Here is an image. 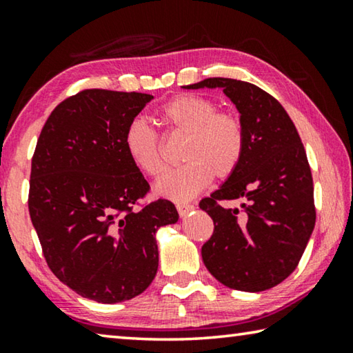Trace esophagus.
Wrapping results in <instances>:
<instances>
[{"label": "esophagus", "mask_w": 353, "mask_h": 353, "mask_svg": "<svg viewBox=\"0 0 353 353\" xmlns=\"http://www.w3.org/2000/svg\"><path fill=\"white\" fill-rule=\"evenodd\" d=\"M176 207H177V212H179V215L181 216H185L188 212H192L193 209H194V205H192V204H185V203H177L176 204Z\"/></svg>", "instance_id": "1"}]
</instances>
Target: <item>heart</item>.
<instances>
[{"label": "heart", "mask_w": 353, "mask_h": 353, "mask_svg": "<svg viewBox=\"0 0 353 353\" xmlns=\"http://www.w3.org/2000/svg\"><path fill=\"white\" fill-rule=\"evenodd\" d=\"M159 117L171 137H187L182 150L185 165L166 172L155 183V194L172 201H188L209 185L212 176L226 179L243 159L247 133L234 111L218 110L214 100L182 94L161 106ZM124 148L139 171L159 176L165 170L163 141L144 119L128 122Z\"/></svg>", "instance_id": "heart-1"}]
</instances>
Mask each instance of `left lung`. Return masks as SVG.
Instances as JSON below:
<instances>
[{
	"label": "left lung",
	"instance_id": "1",
	"mask_svg": "<svg viewBox=\"0 0 353 353\" xmlns=\"http://www.w3.org/2000/svg\"><path fill=\"white\" fill-rule=\"evenodd\" d=\"M199 88H221L247 133L236 172L199 203L215 226L201 254L221 284L261 292L295 270L314 229L311 168L292 119L264 89L232 78H207L185 86ZM223 199L245 203L240 210H225L219 205Z\"/></svg>",
	"mask_w": 353,
	"mask_h": 353
}]
</instances>
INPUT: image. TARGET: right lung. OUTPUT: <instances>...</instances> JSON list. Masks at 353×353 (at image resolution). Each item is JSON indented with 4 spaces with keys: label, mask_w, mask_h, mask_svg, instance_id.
I'll use <instances>...</instances> for the list:
<instances>
[{
    "label": "right lung",
    "mask_w": 353,
    "mask_h": 353,
    "mask_svg": "<svg viewBox=\"0 0 353 353\" xmlns=\"http://www.w3.org/2000/svg\"><path fill=\"white\" fill-rule=\"evenodd\" d=\"M154 97L85 89L48 116L31 161L28 207L46 261L59 281L99 303L144 292L159 268V228L174 204L137 210L149 183L124 148L128 122Z\"/></svg>",
    "instance_id": "1"
}]
</instances>
